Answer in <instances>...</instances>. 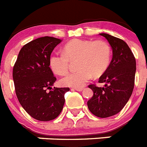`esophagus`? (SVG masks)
Wrapping results in <instances>:
<instances>
[{"label":"esophagus","instance_id":"obj_1","mask_svg":"<svg viewBox=\"0 0 147 147\" xmlns=\"http://www.w3.org/2000/svg\"><path fill=\"white\" fill-rule=\"evenodd\" d=\"M74 90H77V91H78V92H81V91H83V88H74Z\"/></svg>","mask_w":147,"mask_h":147}]
</instances>
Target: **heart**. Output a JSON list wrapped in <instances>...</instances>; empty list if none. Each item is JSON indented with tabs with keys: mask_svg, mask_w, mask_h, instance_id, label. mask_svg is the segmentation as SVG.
<instances>
[{
	"mask_svg": "<svg viewBox=\"0 0 147 147\" xmlns=\"http://www.w3.org/2000/svg\"><path fill=\"white\" fill-rule=\"evenodd\" d=\"M111 57V48L105 41L74 39L64 45L63 52L51 55L49 64L56 74L64 75L68 71L70 61L77 59L79 70L67 74L60 83L64 86L81 88L92 76L98 77L105 72Z\"/></svg>",
	"mask_w": 147,
	"mask_h": 147,
	"instance_id": "b5f03b06",
	"label": "heart"
}]
</instances>
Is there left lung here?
<instances>
[{"label": "left lung", "instance_id": "1", "mask_svg": "<svg viewBox=\"0 0 147 147\" xmlns=\"http://www.w3.org/2000/svg\"><path fill=\"white\" fill-rule=\"evenodd\" d=\"M112 49V59L98 83L104 87L90 85L93 96L87 105L94 115L108 118L121 111L128 102L134 86L136 60L126 42L107 33H100Z\"/></svg>", "mask_w": 147, "mask_h": 147}]
</instances>
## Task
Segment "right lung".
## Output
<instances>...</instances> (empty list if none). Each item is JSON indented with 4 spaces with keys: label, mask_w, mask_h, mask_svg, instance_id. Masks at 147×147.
Masks as SVG:
<instances>
[{
    "label": "right lung",
    "mask_w": 147,
    "mask_h": 147,
    "mask_svg": "<svg viewBox=\"0 0 147 147\" xmlns=\"http://www.w3.org/2000/svg\"><path fill=\"white\" fill-rule=\"evenodd\" d=\"M61 41L49 36L31 41L21 49L14 64L13 79L17 98L36 120L48 121L57 118L64 107V94L70 90L51 87L56 78L49 67V57Z\"/></svg>",
    "instance_id": "obj_1"
}]
</instances>
